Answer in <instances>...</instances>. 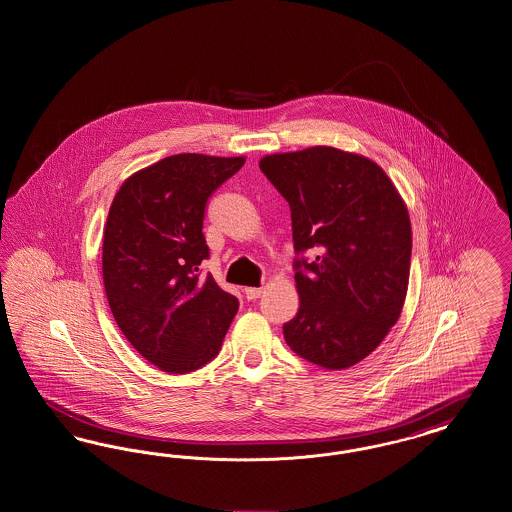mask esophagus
<instances>
[{
  "instance_id": "obj_1",
  "label": "esophagus",
  "mask_w": 512,
  "mask_h": 512,
  "mask_svg": "<svg viewBox=\"0 0 512 512\" xmlns=\"http://www.w3.org/2000/svg\"><path fill=\"white\" fill-rule=\"evenodd\" d=\"M245 297L249 299V301H253V299H257V297H261L263 295V288H245Z\"/></svg>"
}]
</instances>
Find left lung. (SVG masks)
<instances>
[{"instance_id": "8db88e82", "label": "left lung", "mask_w": 512, "mask_h": 512, "mask_svg": "<svg viewBox=\"0 0 512 512\" xmlns=\"http://www.w3.org/2000/svg\"><path fill=\"white\" fill-rule=\"evenodd\" d=\"M292 211L299 311L284 324L293 351L313 365L361 363L399 320L409 288L413 230L407 205L372 159L338 147L272 153L259 161Z\"/></svg>"}]
</instances>
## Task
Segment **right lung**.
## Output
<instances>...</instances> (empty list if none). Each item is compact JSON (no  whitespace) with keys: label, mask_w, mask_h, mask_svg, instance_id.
Here are the masks:
<instances>
[{"label":"right lung","mask_w":512,"mask_h":512,"mask_svg":"<svg viewBox=\"0 0 512 512\" xmlns=\"http://www.w3.org/2000/svg\"><path fill=\"white\" fill-rule=\"evenodd\" d=\"M245 157L178 153L122 182L103 230V284L132 347L163 372L186 374L217 357L238 299L213 276L201 232L209 195Z\"/></svg>","instance_id":"obj_1"}]
</instances>
